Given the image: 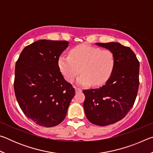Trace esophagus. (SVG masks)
Listing matches in <instances>:
<instances>
[{"instance_id": "obj_1", "label": "esophagus", "mask_w": 153, "mask_h": 153, "mask_svg": "<svg viewBox=\"0 0 153 153\" xmlns=\"http://www.w3.org/2000/svg\"><path fill=\"white\" fill-rule=\"evenodd\" d=\"M75 90H76V92H82V89L81 88H77V87H75Z\"/></svg>"}]
</instances>
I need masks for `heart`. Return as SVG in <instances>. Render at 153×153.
<instances>
[{"mask_svg": "<svg viewBox=\"0 0 153 153\" xmlns=\"http://www.w3.org/2000/svg\"><path fill=\"white\" fill-rule=\"evenodd\" d=\"M113 53L108 49L89 45H81L71 49L69 55H61L58 60L59 67L67 81L77 79L80 86H100L109 78L115 67Z\"/></svg>", "mask_w": 153, "mask_h": 153, "instance_id": "b5f03b06", "label": "heart"}]
</instances>
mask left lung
Returning <instances> with one entry per match:
<instances>
[{"label":"left lung","mask_w":153,"mask_h":153,"mask_svg":"<svg viewBox=\"0 0 153 153\" xmlns=\"http://www.w3.org/2000/svg\"><path fill=\"white\" fill-rule=\"evenodd\" d=\"M96 45L113 52L115 67L104 86L83 90L84 108L90 122L105 126L122 120L133 107L138 91L140 63L128 46L118 42Z\"/></svg>","instance_id":"left-lung-1"}]
</instances>
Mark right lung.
Wrapping results in <instances>:
<instances>
[{
  "mask_svg": "<svg viewBox=\"0 0 153 153\" xmlns=\"http://www.w3.org/2000/svg\"><path fill=\"white\" fill-rule=\"evenodd\" d=\"M65 40H40L25 46L15 64L14 91L21 109L41 126L59 125L75 95L59 67Z\"/></svg>",
  "mask_w": 153,
  "mask_h": 153,
  "instance_id": "right-lung-1",
  "label": "right lung"
}]
</instances>
